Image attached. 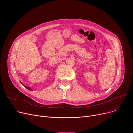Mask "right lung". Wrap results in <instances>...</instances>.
<instances>
[{
    "instance_id": "right-lung-1",
    "label": "right lung",
    "mask_w": 133,
    "mask_h": 133,
    "mask_svg": "<svg viewBox=\"0 0 133 133\" xmlns=\"http://www.w3.org/2000/svg\"><path fill=\"white\" fill-rule=\"evenodd\" d=\"M20 83H22V84L26 88H27V89H29V90H32V89L31 88V87H27V86H25V85H24L23 84V83H22V82H20Z\"/></svg>"
}]
</instances>
